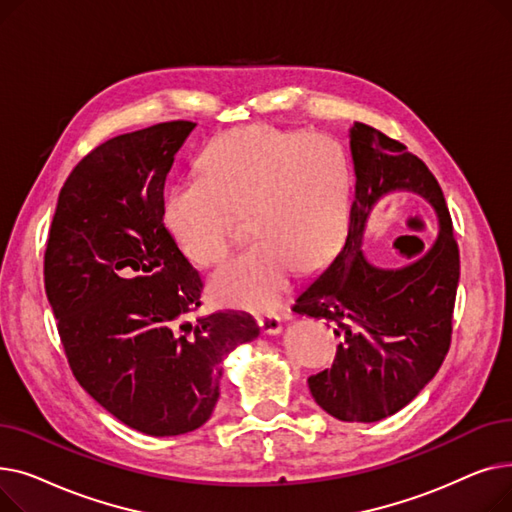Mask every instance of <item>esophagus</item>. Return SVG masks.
<instances>
[{"label": "esophagus", "mask_w": 512, "mask_h": 512, "mask_svg": "<svg viewBox=\"0 0 512 512\" xmlns=\"http://www.w3.org/2000/svg\"><path fill=\"white\" fill-rule=\"evenodd\" d=\"M259 328L267 336H276L282 332V319L278 315H265L259 317Z\"/></svg>", "instance_id": "esophagus-1"}]
</instances>
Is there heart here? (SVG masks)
Returning <instances> with one entry per match:
<instances>
[{
  "label": "heart",
  "mask_w": 512,
  "mask_h": 512,
  "mask_svg": "<svg viewBox=\"0 0 512 512\" xmlns=\"http://www.w3.org/2000/svg\"><path fill=\"white\" fill-rule=\"evenodd\" d=\"M201 178L176 182L164 199V224L199 265L222 261L249 211V249L211 276L220 303L270 311L297 270L317 274L340 251L351 207V168L326 134L270 124L234 128L199 159Z\"/></svg>",
  "instance_id": "heart-1"
}]
</instances>
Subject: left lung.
<instances>
[{
	"label": "left lung",
	"mask_w": 512,
	"mask_h": 512,
	"mask_svg": "<svg viewBox=\"0 0 512 512\" xmlns=\"http://www.w3.org/2000/svg\"><path fill=\"white\" fill-rule=\"evenodd\" d=\"M348 139L355 197L344 245L292 311L330 321L342 338L334 365L309 378L317 405L340 421L373 423L407 407L438 373L450 346L461 263L442 188L423 161L361 122ZM402 190L435 207L439 236L407 266L386 271L366 261L362 238L372 209Z\"/></svg>",
	"instance_id": "8db88e82"
}]
</instances>
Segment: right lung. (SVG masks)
<instances>
[{
	"instance_id": "1",
	"label": "right lung",
	"mask_w": 512,
	"mask_h": 512,
	"mask_svg": "<svg viewBox=\"0 0 512 512\" xmlns=\"http://www.w3.org/2000/svg\"><path fill=\"white\" fill-rule=\"evenodd\" d=\"M195 126L120 134L80 159L45 249V292L74 378L147 436L201 427L220 398L224 359L259 336L242 311L188 319L203 282L164 226V186Z\"/></svg>"
}]
</instances>
